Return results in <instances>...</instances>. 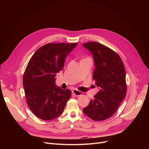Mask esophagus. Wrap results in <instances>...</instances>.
Here are the masks:
<instances>
[{
    "label": "esophagus",
    "instance_id": "esophagus-1",
    "mask_svg": "<svg viewBox=\"0 0 149 149\" xmlns=\"http://www.w3.org/2000/svg\"><path fill=\"white\" fill-rule=\"evenodd\" d=\"M72 93H73L74 95H75L77 97H79V96L82 95V92H80V91H78V90H76V89L73 90Z\"/></svg>",
    "mask_w": 149,
    "mask_h": 149
}]
</instances>
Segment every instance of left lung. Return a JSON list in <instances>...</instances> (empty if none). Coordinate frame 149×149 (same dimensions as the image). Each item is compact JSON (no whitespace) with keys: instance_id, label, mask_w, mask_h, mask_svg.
Instances as JSON below:
<instances>
[{"instance_id":"8db88e82","label":"left lung","mask_w":149,"mask_h":149,"mask_svg":"<svg viewBox=\"0 0 149 149\" xmlns=\"http://www.w3.org/2000/svg\"><path fill=\"white\" fill-rule=\"evenodd\" d=\"M83 45L93 55L95 69L92 79L100 88L83 111L93 120H105L114 114L126 97V70L119 55L111 48L95 42Z\"/></svg>"}]
</instances>
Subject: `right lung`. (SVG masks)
<instances>
[{
    "instance_id": "add662e5",
    "label": "right lung",
    "mask_w": 149,
    "mask_h": 149,
    "mask_svg": "<svg viewBox=\"0 0 149 149\" xmlns=\"http://www.w3.org/2000/svg\"><path fill=\"white\" fill-rule=\"evenodd\" d=\"M77 43H51L38 48L29 60L23 77L26 101L38 118L48 121L63 112L71 96L70 89L56 86L55 77Z\"/></svg>"
}]
</instances>
